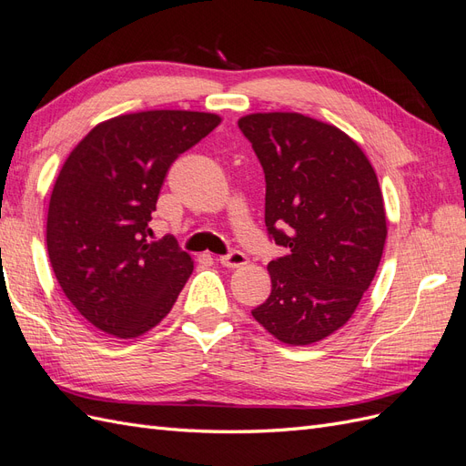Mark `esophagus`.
<instances>
[{
  "instance_id": "esophagus-1",
  "label": "esophagus",
  "mask_w": 466,
  "mask_h": 466,
  "mask_svg": "<svg viewBox=\"0 0 466 466\" xmlns=\"http://www.w3.org/2000/svg\"><path fill=\"white\" fill-rule=\"evenodd\" d=\"M218 260H219V264L225 266V268H241V266L247 264V257L243 255L241 250H233V252H229V255L219 257Z\"/></svg>"
}]
</instances>
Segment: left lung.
<instances>
[{
  "label": "left lung",
  "instance_id": "obj_1",
  "mask_svg": "<svg viewBox=\"0 0 466 466\" xmlns=\"http://www.w3.org/2000/svg\"><path fill=\"white\" fill-rule=\"evenodd\" d=\"M264 168V221L288 252L252 311L279 342L309 346L351 319L383 257L387 218L375 168L332 124L299 112L238 118Z\"/></svg>",
  "mask_w": 466,
  "mask_h": 466
}]
</instances>
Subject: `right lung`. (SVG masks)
Returning <instances> with one entry per match:
<instances>
[{
    "label": "right lung",
    "mask_w": 466,
    "mask_h": 466,
    "mask_svg": "<svg viewBox=\"0 0 466 466\" xmlns=\"http://www.w3.org/2000/svg\"><path fill=\"white\" fill-rule=\"evenodd\" d=\"M219 124L211 112H132L96 124L67 155L46 247L66 298L95 329L137 338L173 309L194 260L173 237L147 241V223L168 167Z\"/></svg>",
    "instance_id": "add662e5"
}]
</instances>
